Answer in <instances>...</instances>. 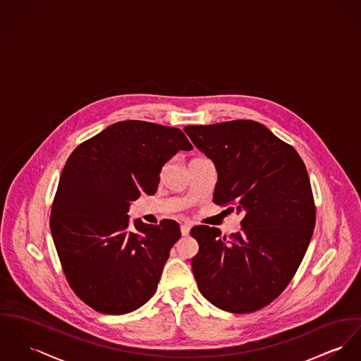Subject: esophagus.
<instances>
[{"instance_id": "1", "label": "esophagus", "mask_w": 361, "mask_h": 361, "mask_svg": "<svg viewBox=\"0 0 361 361\" xmlns=\"http://www.w3.org/2000/svg\"><path fill=\"white\" fill-rule=\"evenodd\" d=\"M190 231H191V225H190V224L185 222V224L181 225V235H183V236H187V235L190 233Z\"/></svg>"}]
</instances>
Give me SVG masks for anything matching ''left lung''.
Returning <instances> with one entry per match:
<instances>
[{
	"mask_svg": "<svg viewBox=\"0 0 361 361\" xmlns=\"http://www.w3.org/2000/svg\"><path fill=\"white\" fill-rule=\"evenodd\" d=\"M184 132L216 165L213 202L243 213L242 231L228 238L206 225L191 229L199 243L191 259L197 288L222 310L255 312L288 286L312 239L316 206L305 164L255 121L190 125Z\"/></svg>",
	"mask_w": 361,
	"mask_h": 361,
	"instance_id": "8db88e82",
	"label": "left lung"
}]
</instances>
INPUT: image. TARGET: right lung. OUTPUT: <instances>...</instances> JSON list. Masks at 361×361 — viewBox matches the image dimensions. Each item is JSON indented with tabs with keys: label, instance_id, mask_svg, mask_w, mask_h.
Listing matches in <instances>:
<instances>
[{
	"label": "right lung",
	"instance_id": "right-lung-1",
	"mask_svg": "<svg viewBox=\"0 0 361 361\" xmlns=\"http://www.w3.org/2000/svg\"><path fill=\"white\" fill-rule=\"evenodd\" d=\"M192 144L177 128L145 121L116 122L81 142L63 167L51 232L66 279L86 305L125 314L157 291L180 225L135 221L129 202L158 190L162 166Z\"/></svg>",
	"mask_w": 361,
	"mask_h": 361
}]
</instances>
